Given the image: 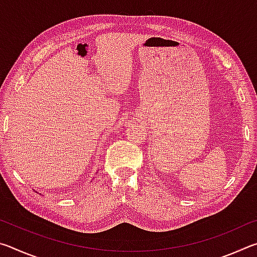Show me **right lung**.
I'll use <instances>...</instances> for the list:
<instances>
[{
	"instance_id": "1",
	"label": "right lung",
	"mask_w": 257,
	"mask_h": 257,
	"mask_svg": "<svg viewBox=\"0 0 257 257\" xmlns=\"http://www.w3.org/2000/svg\"><path fill=\"white\" fill-rule=\"evenodd\" d=\"M36 193H38V191H36Z\"/></svg>"
}]
</instances>
